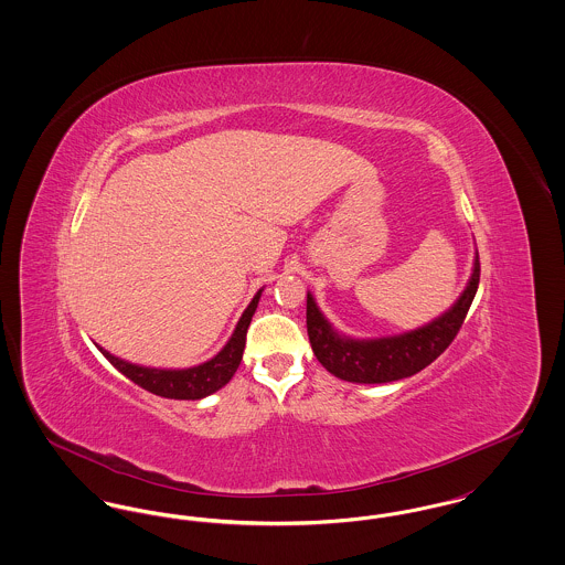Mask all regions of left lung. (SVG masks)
<instances>
[{
    "label": "left lung",
    "instance_id": "left-lung-1",
    "mask_svg": "<svg viewBox=\"0 0 565 565\" xmlns=\"http://www.w3.org/2000/svg\"><path fill=\"white\" fill-rule=\"evenodd\" d=\"M481 277L479 252L470 279L456 302L430 323L394 337L353 339L326 320L316 298L307 292V334L311 350L330 375L351 383H390L424 371L456 339L475 300Z\"/></svg>",
    "mask_w": 565,
    "mask_h": 565
}]
</instances>
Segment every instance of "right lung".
Instances as JSON below:
<instances>
[{"label": "right lung", "mask_w": 565, "mask_h": 565, "mask_svg": "<svg viewBox=\"0 0 565 565\" xmlns=\"http://www.w3.org/2000/svg\"><path fill=\"white\" fill-rule=\"evenodd\" d=\"M263 295V288L254 295L252 302L247 305V309L243 311L239 322L235 326L231 339L226 341V345L215 353L212 360L190 366V369H152V366H141L127 362L108 350H104L102 345H97V350L102 351L108 358L109 364L120 371L127 379H131L139 387L162 396V398H171V401H201L210 394H214L217 390H222L233 375L239 369L242 362L243 350H245V334H247V326L252 322V316L258 307V300Z\"/></svg>", "instance_id": "obj_1"}]
</instances>
